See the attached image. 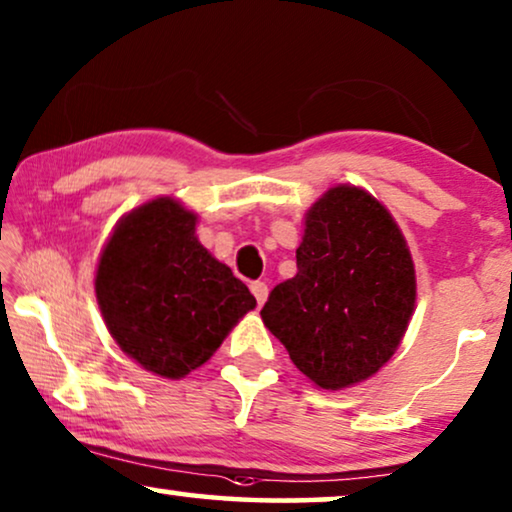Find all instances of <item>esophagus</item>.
Returning <instances> with one entry per match:
<instances>
[{
  "label": "esophagus",
  "instance_id": "34e87169",
  "mask_svg": "<svg viewBox=\"0 0 512 512\" xmlns=\"http://www.w3.org/2000/svg\"><path fill=\"white\" fill-rule=\"evenodd\" d=\"M251 293H254L258 305H263L268 300V284L265 281H251Z\"/></svg>",
  "mask_w": 512,
  "mask_h": 512
}]
</instances>
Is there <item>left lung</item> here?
Wrapping results in <instances>:
<instances>
[{
	"instance_id": "8db88e82",
	"label": "left lung",
	"mask_w": 512,
	"mask_h": 512,
	"mask_svg": "<svg viewBox=\"0 0 512 512\" xmlns=\"http://www.w3.org/2000/svg\"><path fill=\"white\" fill-rule=\"evenodd\" d=\"M295 261V277L270 291L263 323L321 388L369 379L397 351L416 305L395 219L367 191L330 189L307 214Z\"/></svg>"
}]
</instances>
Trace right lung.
I'll return each mask as SVG.
<instances>
[{"label": "right lung", "instance_id": "obj_1", "mask_svg": "<svg viewBox=\"0 0 512 512\" xmlns=\"http://www.w3.org/2000/svg\"><path fill=\"white\" fill-rule=\"evenodd\" d=\"M96 300L124 353L166 379L201 367L256 298L196 238V214L157 198L120 221L96 270Z\"/></svg>", "mask_w": 512, "mask_h": 512}]
</instances>
